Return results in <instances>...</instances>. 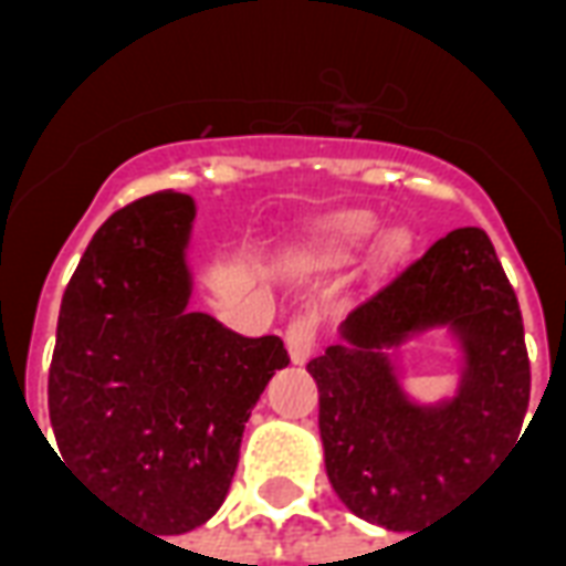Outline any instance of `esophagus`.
I'll use <instances>...</instances> for the list:
<instances>
[{
    "label": "esophagus",
    "mask_w": 566,
    "mask_h": 566,
    "mask_svg": "<svg viewBox=\"0 0 566 566\" xmlns=\"http://www.w3.org/2000/svg\"><path fill=\"white\" fill-rule=\"evenodd\" d=\"M284 343H287V352H291L294 364H306L312 352H315V343H318V321L308 318V315L294 318L284 331Z\"/></svg>",
    "instance_id": "1"
}]
</instances>
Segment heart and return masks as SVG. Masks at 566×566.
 <instances>
[{"instance_id":"heart-1","label":"heart","mask_w":566,"mask_h":566,"mask_svg":"<svg viewBox=\"0 0 566 566\" xmlns=\"http://www.w3.org/2000/svg\"><path fill=\"white\" fill-rule=\"evenodd\" d=\"M376 227H379V221L373 214H367V211H348V214H339V218L324 223L321 233H324L333 251H355V248L367 242L369 235L376 233ZM406 245H409L406 230H388L379 242L381 254H400Z\"/></svg>"}]
</instances>
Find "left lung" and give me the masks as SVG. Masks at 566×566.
<instances>
[{
    "mask_svg": "<svg viewBox=\"0 0 566 566\" xmlns=\"http://www.w3.org/2000/svg\"><path fill=\"white\" fill-rule=\"evenodd\" d=\"M437 326L462 348V381L449 401L416 405L390 348ZM339 336L308 360L331 485L357 518L416 536L494 470L531 400L522 308L485 230L437 239L352 308Z\"/></svg>",
    "mask_w": 566,
    "mask_h": 566,
    "instance_id": "8db88e82",
    "label": "left lung"
}]
</instances>
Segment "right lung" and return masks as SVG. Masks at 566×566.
Wrapping results in <instances>:
<instances>
[{
  "label": "right lung",
  "mask_w": 566,
  "mask_h": 566,
  "mask_svg": "<svg viewBox=\"0 0 566 566\" xmlns=\"http://www.w3.org/2000/svg\"><path fill=\"white\" fill-rule=\"evenodd\" d=\"M197 206L160 190L96 230L69 282L48 373L63 463L150 534H187L221 510L279 336H239L190 312Z\"/></svg>",
  "instance_id": "right-lung-1"
}]
</instances>
